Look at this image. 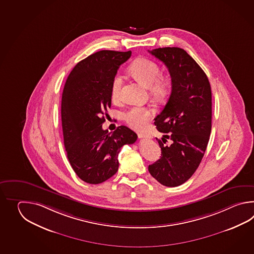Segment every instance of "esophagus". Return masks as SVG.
<instances>
[{"instance_id":"1","label":"esophagus","mask_w":254,"mask_h":254,"mask_svg":"<svg viewBox=\"0 0 254 254\" xmlns=\"http://www.w3.org/2000/svg\"><path fill=\"white\" fill-rule=\"evenodd\" d=\"M138 137L140 139H150L151 136L149 134H147L145 132H139L138 133Z\"/></svg>"}]
</instances>
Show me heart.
Here are the masks:
<instances>
[{
	"instance_id": "obj_1",
	"label": "heart",
	"mask_w": 254,
	"mask_h": 254,
	"mask_svg": "<svg viewBox=\"0 0 254 254\" xmlns=\"http://www.w3.org/2000/svg\"><path fill=\"white\" fill-rule=\"evenodd\" d=\"M130 70L138 79L147 86H150L151 92L158 97H162L167 91L168 82L160 78L161 68L155 62L146 58L135 61L130 66ZM123 84V77L117 73L114 76L112 83V100L117 103L121 100V90ZM151 110L143 106H133L125 114L126 123L132 128L141 129L145 126L151 118Z\"/></svg>"
}]
</instances>
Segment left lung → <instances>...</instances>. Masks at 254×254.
<instances>
[{
  "label": "left lung",
  "mask_w": 254,
  "mask_h": 254,
  "mask_svg": "<svg viewBox=\"0 0 254 254\" xmlns=\"http://www.w3.org/2000/svg\"><path fill=\"white\" fill-rule=\"evenodd\" d=\"M162 61L172 78V92L154 125L163 133L162 156L149 165L151 176L167 187L188 181L199 167L211 130V90L205 72L178 47L148 51ZM170 140L166 145L167 140Z\"/></svg>",
  "instance_id": "left-lung-1"
}]
</instances>
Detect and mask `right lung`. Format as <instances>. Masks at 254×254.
<instances>
[{
    "mask_svg": "<svg viewBox=\"0 0 254 254\" xmlns=\"http://www.w3.org/2000/svg\"><path fill=\"white\" fill-rule=\"evenodd\" d=\"M130 55V51L97 52L79 62L65 82L62 97L65 151L77 176L87 184H102L114 176L121 148L137 140L134 131L124 125L114 132L102 127L112 105L114 76Z\"/></svg>",
    "mask_w": 254,
    "mask_h": 254,
    "instance_id": "1",
    "label": "right lung"
}]
</instances>
